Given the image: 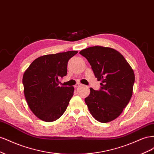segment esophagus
I'll use <instances>...</instances> for the list:
<instances>
[{"instance_id": "34e87169", "label": "esophagus", "mask_w": 154, "mask_h": 154, "mask_svg": "<svg viewBox=\"0 0 154 154\" xmlns=\"http://www.w3.org/2000/svg\"><path fill=\"white\" fill-rule=\"evenodd\" d=\"M82 85V84H81V83H76V84L75 85H74V87H75V88H77V87H80V86H81Z\"/></svg>"}]
</instances>
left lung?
<instances>
[{
  "mask_svg": "<svg viewBox=\"0 0 154 154\" xmlns=\"http://www.w3.org/2000/svg\"><path fill=\"white\" fill-rule=\"evenodd\" d=\"M80 54L89 62L95 77L101 81L99 91L90 88L85 102L97 121L108 123L122 113L131 99L135 75L133 69L116 50L93 46Z\"/></svg>",
  "mask_w": 154,
  "mask_h": 154,
  "instance_id": "8db88e82",
  "label": "left lung"
}]
</instances>
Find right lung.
Listing matches in <instances>:
<instances>
[{
    "instance_id": "right-lung-1",
    "label": "right lung",
    "mask_w": 154,
    "mask_h": 154,
    "mask_svg": "<svg viewBox=\"0 0 154 154\" xmlns=\"http://www.w3.org/2000/svg\"><path fill=\"white\" fill-rule=\"evenodd\" d=\"M77 51L47 54L32 62L24 73L22 83L27 103L37 118L52 122L65 112L73 96V87H60L67 75L69 59Z\"/></svg>"
}]
</instances>
